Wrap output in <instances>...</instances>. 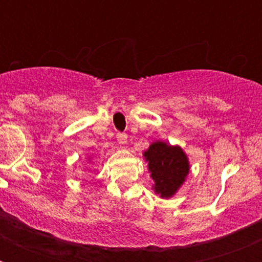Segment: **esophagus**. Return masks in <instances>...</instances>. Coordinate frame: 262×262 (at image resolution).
Here are the masks:
<instances>
[{
	"label": "esophagus",
	"instance_id": "obj_1",
	"mask_svg": "<svg viewBox=\"0 0 262 262\" xmlns=\"http://www.w3.org/2000/svg\"><path fill=\"white\" fill-rule=\"evenodd\" d=\"M117 140H118V143L121 144V145H125L127 141V136L125 135V133H118V135H117Z\"/></svg>",
	"mask_w": 262,
	"mask_h": 262
}]
</instances>
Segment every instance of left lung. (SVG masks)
I'll return each mask as SVG.
<instances>
[{
	"instance_id": "1",
	"label": "left lung",
	"mask_w": 262,
	"mask_h": 262,
	"mask_svg": "<svg viewBox=\"0 0 262 262\" xmlns=\"http://www.w3.org/2000/svg\"><path fill=\"white\" fill-rule=\"evenodd\" d=\"M143 156L154 179L152 189L162 199H171L186 181L190 170L186 154L179 145L158 140L143 152Z\"/></svg>"
}]
</instances>
